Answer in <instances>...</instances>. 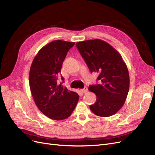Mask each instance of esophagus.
I'll return each mask as SVG.
<instances>
[{"instance_id":"obj_1","label":"esophagus","mask_w":155,"mask_h":155,"mask_svg":"<svg viewBox=\"0 0 155 155\" xmlns=\"http://www.w3.org/2000/svg\"><path fill=\"white\" fill-rule=\"evenodd\" d=\"M87 91H88L87 87H84V88L81 89V92H83V93H87Z\"/></svg>"}]
</instances>
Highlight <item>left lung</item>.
Wrapping results in <instances>:
<instances>
[{
    "mask_svg": "<svg viewBox=\"0 0 155 155\" xmlns=\"http://www.w3.org/2000/svg\"><path fill=\"white\" fill-rule=\"evenodd\" d=\"M77 48L91 72L99 74V83L88 90L96 94L95 104L90 106L94 114L109 117L124 105L129 89V75L121 55L111 45L100 39L76 43Z\"/></svg>",
    "mask_w": 155,
    "mask_h": 155,
    "instance_id": "8db88e82",
    "label": "left lung"
}]
</instances>
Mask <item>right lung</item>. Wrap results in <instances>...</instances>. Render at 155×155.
I'll use <instances>...</instances> for the list:
<instances>
[{"mask_svg": "<svg viewBox=\"0 0 155 155\" xmlns=\"http://www.w3.org/2000/svg\"><path fill=\"white\" fill-rule=\"evenodd\" d=\"M75 43L55 40L42 48L31 63L30 91L40 111L55 120L71 115L79 100L76 92L68 91L58 79L64 59ZM61 79L64 78L61 76Z\"/></svg>", "mask_w": 155, "mask_h": 155, "instance_id": "add662e5", "label": "right lung"}]
</instances>
